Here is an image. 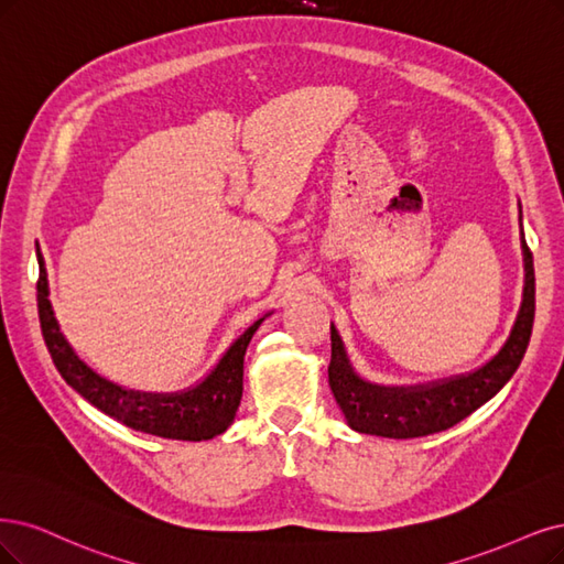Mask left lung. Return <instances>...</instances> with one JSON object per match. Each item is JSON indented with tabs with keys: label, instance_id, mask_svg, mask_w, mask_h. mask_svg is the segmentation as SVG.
Instances as JSON below:
<instances>
[{
	"label": "left lung",
	"instance_id": "obj_1",
	"mask_svg": "<svg viewBox=\"0 0 564 564\" xmlns=\"http://www.w3.org/2000/svg\"><path fill=\"white\" fill-rule=\"evenodd\" d=\"M523 253V304H520L511 335L490 362L471 373H465V377L415 388H381L365 383L348 365L335 325L329 327V388L335 392V400L352 430L362 434L388 436V440H415V436L444 432L467 419L469 413H474L505 388L525 356L534 323V262L525 237Z\"/></svg>",
	"mask_w": 564,
	"mask_h": 564
}]
</instances>
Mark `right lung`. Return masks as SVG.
Listing matches in <instances>:
<instances>
[{"label":"right lung","mask_w":564,"mask_h":564,"mask_svg":"<svg viewBox=\"0 0 564 564\" xmlns=\"http://www.w3.org/2000/svg\"><path fill=\"white\" fill-rule=\"evenodd\" d=\"M36 306L41 335L57 367V371L80 398L93 406L111 415L113 421L128 425L137 432L164 436V440L202 442L223 434L235 421L237 406L243 390V356L250 337L256 335L262 318L250 325L232 344L218 367L208 373L206 381L181 394H145L134 390H122L104 381L93 369L83 365L69 344L62 337L53 306L48 300L46 264L39 253V281H36Z\"/></svg>","instance_id":"right-lung-1"}]
</instances>
